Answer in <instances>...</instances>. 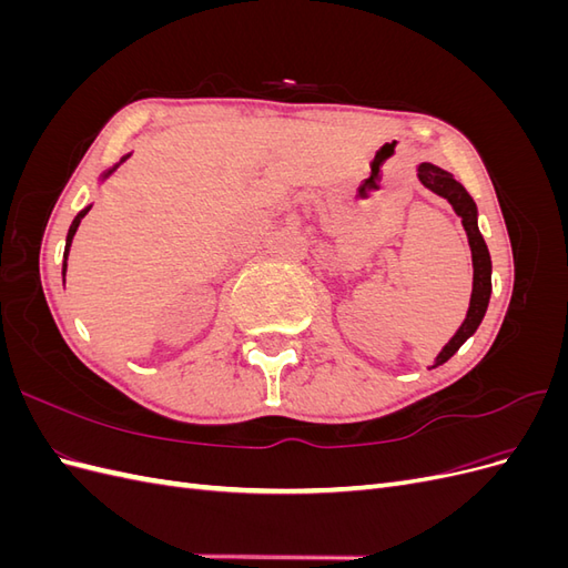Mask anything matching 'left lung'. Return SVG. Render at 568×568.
Listing matches in <instances>:
<instances>
[{
  "label": "left lung",
  "instance_id": "left-lung-1",
  "mask_svg": "<svg viewBox=\"0 0 568 568\" xmlns=\"http://www.w3.org/2000/svg\"><path fill=\"white\" fill-rule=\"evenodd\" d=\"M417 178L419 182L432 189L434 194L448 199V203L453 205V211L462 217V225H464V232H467V239H469V246H471V263H474V288H471V301H469V311H467V317H464L462 326L457 329V334L445 343L443 351L438 353L434 367L448 363V359L459 351V346L464 341H467L476 329L480 320H484L486 311H488V301H490V291H493V284H490V272H493V265H490V253H488V246L484 242V236H480L478 232V211H476V203L474 199L469 196L467 189H464L448 170H443L434 163H419L417 165Z\"/></svg>",
  "mask_w": 568,
  "mask_h": 568
}]
</instances>
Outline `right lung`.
<instances>
[{
  "label": "right lung",
  "mask_w": 568,
  "mask_h": 568,
  "mask_svg": "<svg viewBox=\"0 0 568 568\" xmlns=\"http://www.w3.org/2000/svg\"><path fill=\"white\" fill-rule=\"evenodd\" d=\"M128 156H130V153H128ZM128 156H123V159H120V163H123ZM120 163H115L111 170H106V173L104 175H101V180H106L111 173H113V170L120 165ZM90 209H92V205H88V209H82L78 215H75V220H73V225H71V230H68V236H65V251H63V270H61V274H63V277H65V267H68V251H71V244H73V236H75V232H78V227H80V220L84 217V215H88L90 213Z\"/></svg>",
  "instance_id": "add662e5"
}]
</instances>
